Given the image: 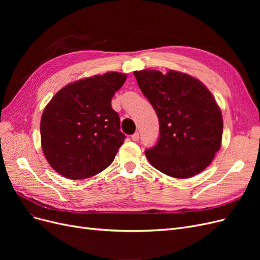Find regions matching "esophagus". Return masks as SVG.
Masks as SVG:
<instances>
[{
	"instance_id": "1",
	"label": "esophagus",
	"mask_w": 260,
	"mask_h": 260,
	"mask_svg": "<svg viewBox=\"0 0 260 260\" xmlns=\"http://www.w3.org/2000/svg\"><path fill=\"white\" fill-rule=\"evenodd\" d=\"M131 139H132L133 141H138V140L140 139V135H139L138 132H136L135 135H132V136H131Z\"/></svg>"
}]
</instances>
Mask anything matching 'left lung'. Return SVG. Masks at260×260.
I'll list each match as a JSON object with an SVG mask.
<instances>
[{
  "instance_id": "1",
  "label": "left lung",
  "mask_w": 260,
  "mask_h": 260,
  "mask_svg": "<svg viewBox=\"0 0 260 260\" xmlns=\"http://www.w3.org/2000/svg\"><path fill=\"white\" fill-rule=\"evenodd\" d=\"M133 75L159 120L158 141L145 151L149 164L178 179L200 174L221 146L222 115L212 94L196 78L176 70Z\"/></svg>"
}]
</instances>
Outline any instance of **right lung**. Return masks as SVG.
Listing matches in <instances>:
<instances>
[{"label":"right lung","instance_id":"add662e5","mask_svg":"<svg viewBox=\"0 0 260 260\" xmlns=\"http://www.w3.org/2000/svg\"><path fill=\"white\" fill-rule=\"evenodd\" d=\"M125 79L115 72L85 78L64 86L46 105L40 123L42 149L60 176L90 178L113 162L125 136L111 102Z\"/></svg>","mask_w":260,"mask_h":260}]
</instances>
